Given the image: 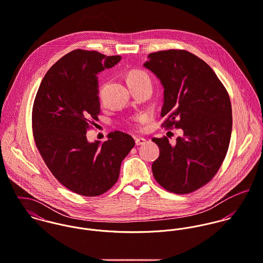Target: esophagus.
<instances>
[{"mask_svg": "<svg viewBox=\"0 0 263 263\" xmlns=\"http://www.w3.org/2000/svg\"><path fill=\"white\" fill-rule=\"evenodd\" d=\"M145 143V139L144 138H136L135 139V144L136 146H139V145H142Z\"/></svg>", "mask_w": 263, "mask_h": 263, "instance_id": "esophagus-1", "label": "esophagus"}]
</instances>
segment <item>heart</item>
<instances>
[{
  "label": "heart",
  "instance_id": "obj_1",
  "mask_svg": "<svg viewBox=\"0 0 263 263\" xmlns=\"http://www.w3.org/2000/svg\"><path fill=\"white\" fill-rule=\"evenodd\" d=\"M127 83L129 86L131 85H136V84H142V83H152V80H151V77L149 75L143 71V70H140V69H132L128 72L127 74ZM104 86L105 84L102 83L100 84L99 86V96L101 97L102 93H103V89H104ZM149 119V116L146 115V114H140V115H137L135 117H133L131 119V124L136 127V128H140L141 124L144 123L145 121H147Z\"/></svg>",
  "mask_w": 263,
  "mask_h": 263
}]
</instances>
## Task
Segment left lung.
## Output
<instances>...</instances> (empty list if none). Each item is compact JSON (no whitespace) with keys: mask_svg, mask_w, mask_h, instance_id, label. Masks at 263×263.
<instances>
[{"mask_svg":"<svg viewBox=\"0 0 263 263\" xmlns=\"http://www.w3.org/2000/svg\"><path fill=\"white\" fill-rule=\"evenodd\" d=\"M148 59L144 67L164 88L161 127L184 132L174 145L165 136L153 138L159 147L153 174L166 191L188 194L206 185L226 158L233 123L230 97L213 70L194 53L172 49L149 53Z\"/></svg>","mask_w":263,"mask_h":263,"instance_id":"1","label":"left lung"}]
</instances>
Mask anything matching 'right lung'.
<instances>
[{
	"mask_svg": "<svg viewBox=\"0 0 263 263\" xmlns=\"http://www.w3.org/2000/svg\"><path fill=\"white\" fill-rule=\"evenodd\" d=\"M120 60V55L74 50L51 67L34 99L36 147L54 178L82 196L109 190L119 179L122 160L135 145L129 134L120 131L110 132L103 144L86 138L101 112L97 75Z\"/></svg>",
	"mask_w": 263,
	"mask_h": 263,
	"instance_id": "obj_1",
	"label": "right lung"
}]
</instances>
